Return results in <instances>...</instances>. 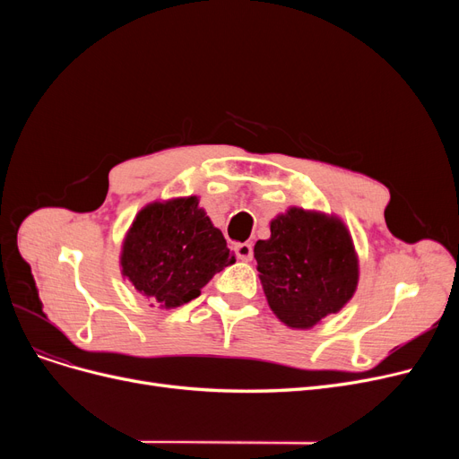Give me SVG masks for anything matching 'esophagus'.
Here are the masks:
<instances>
[{
	"label": "esophagus",
	"mask_w": 459,
	"mask_h": 459,
	"mask_svg": "<svg viewBox=\"0 0 459 459\" xmlns=\"http://www.w3.org/2000/svg\"><path fill=\"white\" fill-rule=\"evenodd\" d=\"M234 251H236V256L242 258V260H251L253 258V246L244 242V244H236L234 246Z\"/></svg>",
	"instance_id": "esophagus-1"
}]
</instances>
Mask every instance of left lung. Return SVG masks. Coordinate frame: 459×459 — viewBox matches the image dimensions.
I'll list each match as a JSON object with an SVG mask.
<instances>
[{
    "label": "left lung",
    "mask_w": 459,
    "mask_h": 459,
    "mask_svg": "<svg viewBox=\"0 0 459 459\" xmlns=\"http://www.w3.org/2000/svg\"><path fill=\"white\" fill-rule=\"evenodd\" d=\"M258 239L255 258L264 294L286 325L307 329L353 296L359 268L346 227L322 213L288 210Z\"/></svg>",
    "instance_id": "1"
}]
</instances>
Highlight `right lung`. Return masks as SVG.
<instances>
[{"instance_id":"add662e5","label":"right lung","mask_w":459,"mask_h":459,"mask_svg":"<svg viewBox=\"0 0 459 459\" xmlns=\"http://www.w3.org/2000/svg\"><path fill=\"white\" fill-rule=\"evenodd\" d=\"M236 262L221 230L197 197L143 208L125 239L123 273L154 305L173 308L201 296V288Z\"/></svg>"}]
</instances>
